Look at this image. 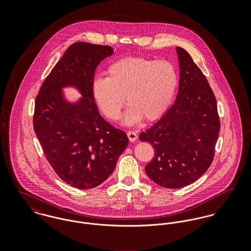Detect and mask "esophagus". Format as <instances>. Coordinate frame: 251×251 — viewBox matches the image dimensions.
I'll use <instances>...</instances> for the list:
<instances>
[{"label":"esophagus","mask_w":251,"mask_h":251,"mask_svg":"<svg viewBox=\"0 0 251 251\" xmlns=\"http://www.w3.org/2000/svg\"><path fill=\"white\" fill-rule=\"evenodd\" d=\"M126 134L130 142H134L137 139V133L135 131H128Z\"/></svg>","instance_id":"esophagus-1"}]
</instances>
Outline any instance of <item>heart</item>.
I'll return each mask as SVG.
<instances>
[{"label":"heart","mask_w":251,"mask_h":251,"mask_svg":"<svg viewBox=\"0 0 251 251\" xmlns=\"http://www.w3.org/2000/svg\"><path fill=\"white\" fill-rule=\"evenodd\" d=\"M107 78L96 77L91 85L95 102L111 121L119 118L125 103H129L123 123L128 126L142 119L153 121L171 103L177 86L178 72L168 61L143 57L119 59L108 67Z\"/></svg>","instance_id":"1"}]
</instances>
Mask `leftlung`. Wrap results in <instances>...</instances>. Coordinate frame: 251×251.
<instances>
[{"mask_svg":"<svg viewBox=\"0 0 251 251\" xmlns=\"http://www.w3.org/2000/svg\"><path fill=\"white\" fill-rule=\"evenodd\" d=\"M176 50L179 68L176 100L139 135L154 149L146 174L166 188L186 186L208 170L220 129L216 100L207 78L184 49Z\"/></svg>","mask_w":251,"mask_h":251,"instance_id":"1","label":"left lung"}]
</instances>
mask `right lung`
<instances>
[{"mask_svg": "<svg viewBox=\"0 0 251 251\" xmlns=\"http://www.w3.org/2000/svg\"><path fill=\"white\" fill-rule=\"evenodd\" d=\"M112 54L107 45L73 43L36 97L34 129L43 152L57 175L76 188H94L107 179L128 145L126 132L100 115L91 92L97 67ZM65 87L76 88L81 98L69 101Z\"/></svg>", "mask_w": 251, "mask_h": 251, "instance_id": "obj_1", "label": "right lung"}]
</instances>
